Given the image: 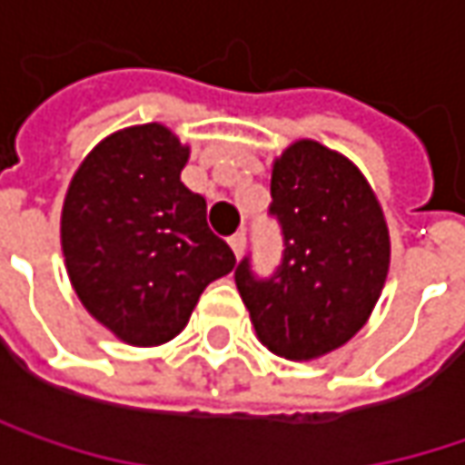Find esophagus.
<instances>
[{
  "label": "esophagus",
  "instance_id": "esophagus-1",
  "mask_svg": "<svg viewBox=\"0 0 465 465\" xmlns=\"http://www.w3.org/2000/svg\"><path fill=\"white\" fill-rule=\"evenodd\" d=\"M229 244H232V250H233V255L236 258H242L244 255V247H247V236H244V232H236L229 239Z\"/></svg>",
  "mask_w": 465,
  "mask_h": 465
}]
</instances>
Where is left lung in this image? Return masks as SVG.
I'll return each mask as SVG.
<instances>
[{
	"label": "left lung",
	"instance_id": "left-lung-1",
	"mask_svg": "<svg viewBox=\"0 0 465 465\" xmlns=\"http://www.w3.org/2000/svg\"><path fill=\"white\" fill-rule=\"evenodd\" d=\"M271 213L284 258L271 279L236 265L258 340L279 358L315 361L371 318L390 273V229L371 183L341 152L297 139L273 160Z\"/></svg>",
	"mask_w": 465,
	"mask_h": 465
}]
</instances>
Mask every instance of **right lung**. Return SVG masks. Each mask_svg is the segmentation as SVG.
I'll list each match as a JSON object with an SVG mask.
<instances>
[{
  "mask_svg": "<svg viewBox=\"0 0 465 465\" xmlns=\"http://www.w3.org/2000/svg\"><path fill=\"white\" fill-rule=\"evenodd\" d=\"M189 147L163 124L104 136L70 178L60 244L81 305L134 347L183 331L210 282L236 265L181 183Z\"/></svg>",
  "mask_w": 465,
  "mask_h": 465,
  "instance_id": "obj_1",
  "label": "right lung"
}]
</instances>
